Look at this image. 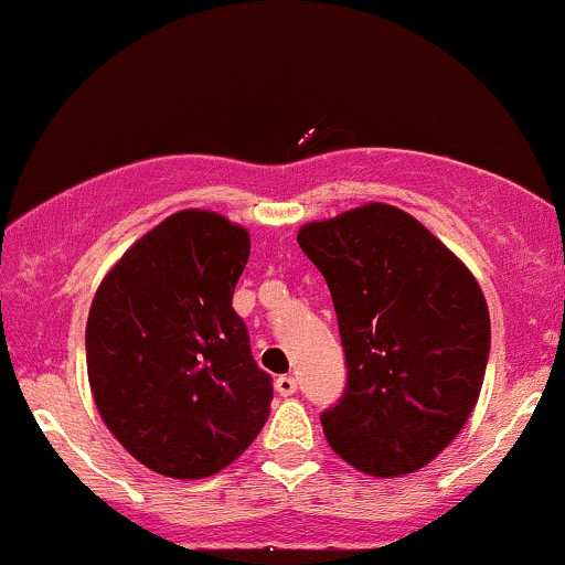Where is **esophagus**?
<instances>
[{
    "label": "esophagus",
    "mask_w": 565,
    "mask_h": 565,
    "mask_svg": "<svg viewBox=\"0 0 565 565\" xmlns=\"http://www.w3.org/2000/svg\"><path fill=\"white\" fill-rule=\"evenodd\" d=\"M276 393L278 395H295L297 393V380L289 377V374H281L276 380Z\"/></svg>",
    "instance_id": "esophagus-1"
}]
</instances>
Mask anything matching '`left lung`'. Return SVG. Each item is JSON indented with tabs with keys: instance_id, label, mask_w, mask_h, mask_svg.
<instances>
[{
	"instance_id": "1",
	"label": "left lung",
	"mask_w": 565,
	"mask_h": 565,
	"mask_svg": "<svg viewBox=\"0 0 565 565\" xmlns=\"http://www.w3.org/2000/svg\"><path fill=\"white\" fill-rule=\"evenodd\" d=\"M332 291L348 385L329 446L377 478L425 468L476 408L491 321L476 276L419 220L364 204L297 233Z\"/></svg>"
}]
</instances>
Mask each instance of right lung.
<instances>
[{"label":"right lung","instance_id":"right-lung-1","mask_svg":"<svg viewBox=\"0 0 565 565\" xmlns=\"http://www.w3.org/2000/svg\"><path fill=\"white\" fill-rule=\"evenodd\" d=\"M249 233L217 212H174L121 255L87 319V377L103 423L148 470L206 478L268 419L233 289Z\"/></svg>","mask_w":565,"mask_h":565}]
</instances>
